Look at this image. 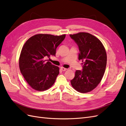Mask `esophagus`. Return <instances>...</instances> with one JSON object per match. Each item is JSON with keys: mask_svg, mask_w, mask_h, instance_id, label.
I'll use <instances>...</instances> for the list:
<instances>
[{"mask_svg": "<svg viewBox=\"0 0 126 126\" xmlns=\"http://www.w3.org/2000/svg\"><path fill=\"white\" fill-rule=\"evenodd\" d=\"M61 70L63 71H66L67 70V69L64 68V67H61Z\"/></svg>", "mask_w": 126, "mask_h": 126, "instance_id": "34e87169", "label": "esophagus"}]
</instances>
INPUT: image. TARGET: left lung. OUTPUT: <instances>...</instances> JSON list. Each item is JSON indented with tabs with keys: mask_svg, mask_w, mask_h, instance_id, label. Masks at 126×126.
Here are the masks:
<instances>
[{
	"mask_svg": "<svg viewBox=\"0 0 126 126\" xmlns=\"http://www.w3.org/2000/svg\"><path fill=\"white\" fill-rule=\"evenodd\" d=\"M79 47V60L83 63L82 71L77 70L71 80L75 90L82 93L91 92L98 85L106 70L107 55L100 40L86 32L70 34Z\"/></svg>",
	"mask_w": 126,
	"mask_h": 126,
	"instance_id": "8db88e82",
	"label": "left lung"
}]
</instances>
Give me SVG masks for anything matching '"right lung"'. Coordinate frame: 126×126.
<instances>
[{
    "mask_svg": "<svg viewBox=\"0 0 126 126\" xmlns=\"http://www.w3.org/2000/svg\"><path fill=\"white\" fill-rule=\"evenodd\" d=\"M65 34H39L31 36L24 44L19 58V68L24 78L35 90L43 91L54 84L59 68L45 58L55 55L56 49Z\"/></svg>",
    "mask_w": 126,
    "mask_h": 126,
    "instance_id": "1",
    "label": "right lung"
}]
</instances>
